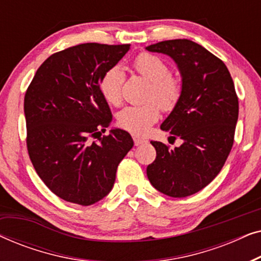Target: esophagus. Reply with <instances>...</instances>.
Returning <instances> with one entry per match:
<instances>
[{"instance_id": "esophagus-1", "label": "esophagus", "mask_w": 261, "mask_h": 261, "mask_svg": "<svg viewBox=\"0 0 261 261\" xmlns=\"http://www.w3.org/2000/svg\"><path fill=\"white\" fill-rule=\"evenodd\" d=\"M133 140H134V145H135V146H140V145H144L145 142H147V140H145V139H142V138H139V137H133Z\"/></svg>"}]
</instances>
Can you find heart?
<instances>
[{"label": "heart", "mask_w": 261, "mask_h": 261, "mask_svg": "<svg viewBox=\"0 0 261 261\" xmlns=\"http://www.w3.org/2000/svg\"><path fill=\"white\" fill-rule=\"evenodd\" d=\"M134 67L138 73L151 83L147 99L156 101L165 112L172 110L180 98L181 87L178 80L171 76L169 65L159 57L142 53L135 58ZM123 81L124 73L120 66L110 67L102 74L99 90L107 102L115 106L121 102ZM156 105L154 102H149L141 106L124 107L117 114V123L132 134L145 135L159 119V107Z\"/></svg>", "instance_id": "b5f03b06"}]
</instances>
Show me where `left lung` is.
Here are the masks:
<instances>
[{
  "label": "left lung",
  "mask_w": 261,
  "mask_h": 261,
  "mask_svg": "<svg viewBox=\"0 0 261 261\" xmlns=\"http://www.w3.org/2000/svg\"><path fill=\"white\" fill-rule=\"evenodd\" d=\"M146 49L169 56L179 70L180 98L160 128L183 141L173 149L151 141L156 156L147 177L164 195L187 197L205 188L226 163L239 117L238 96L227 66L203 46L176 39Z\"/></svg>",
  "instance_id": "1"
}]
</instances>
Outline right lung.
Wrapping results in <instances>:
<instances>
[{"label": "right lung", "mask_w": 261, "mask_h": 261, "mask_svg": "<svg viewBox=\"0 0 261 261\" xmlns=\"http://www.w3.org/2000/svg\"><path fill=\"white\" fill-rule=\"evenodd\" d=\"M129 48L96 42L72 46L48 57L27 89L28 154L46 187L64 201L80 205L101 201L133 147L130 134L120 128L101 137L113 116L99 81Z\"/></svg>", "instance_id": "1"}]
</instances>
